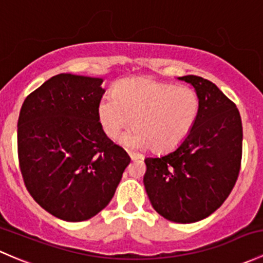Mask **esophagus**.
Instances as JSON below:
<instances>
[{
    "instance_id": "obj_1",
    "label": "esophagus",
    "mask_w": 263,
    "mask_h": 263,
    "mask_svg": "<svg viewBox=\"0 0 263 263\" xmlns=\"http://www.w3.org/2000/svg\"><path fill=\"white\" fill-rule=\"evenodd\" d=\"M128 156L131 157V160H139V159H141V157H142V155L132 153V151H128Z\"/></svg>"
}]
</instances>
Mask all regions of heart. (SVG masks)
Wrapping results in <instances>:
<instances>
[{"mask_svg": "<svg viewBox=\"0 0 263 263\" xmlns=\"http://www.w3.org/2000/svg\"><path fill=\"white\" fill-rule=\"evenodd\" d=\"M199 112L200 98L194 88L151 78L123 79L97 107L99 124L109 139L132 123L135 128L123 137V143L139 148L153 146L156 151L178 147L194 128Z\"/></svg>", "mask_w": 263, "mask_h": 263, "instance_id": "heart-1", "label": "heart"}]
</instances>
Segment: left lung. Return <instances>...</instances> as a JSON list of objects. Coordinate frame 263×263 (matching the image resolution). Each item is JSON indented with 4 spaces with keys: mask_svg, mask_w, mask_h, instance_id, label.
Instances as JSON below:
<instances>
[{
    "mask_svg": "<svg viewBox=\"0 0 263 263\" xmlns=\"http://www.w3.org/2000/svg\"><path fill=\"white\" fill-rule=\"evenodd\" d=\"M194 87L200 112L175 150L146 157L143 185L165 219L194 223L209 217L231 194L242 160V121L236 104L208 79L180 77Z\"/></svg>",
    "mask_w": 263,
    "mask_h": 263,
    "instance_id": "1",
    "label": "left lung"
}]
</instances>
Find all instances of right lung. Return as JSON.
Masks as SVG:
<instances>
[{
    "instance_id": "right-lung-1",
    "label": "right lung",
    "mask_w": 263,
    "mask_h": 263,
    "mask_svg": "<svg viewBox=\"0 0 263 263\" xmlns=\"http://www.w3.org/2000/svg\"><path fill=\"white\" fill-rule=\"evenodd\" d=\"M103 79L58 74L30 93L17 122L25 186L41 208L82 222L106 208L131 159L102 129Z\"/></svg>"
}]
</instances>
